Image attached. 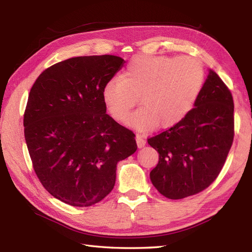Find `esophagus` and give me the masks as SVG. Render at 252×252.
I'll return each mask as SVG.
<instances>
[{
	"label": "esophagus",
	"instance_id": "esophagus-1",
	"mask_svg": "<svg viewBox=\"0 0 252 252\" xmlns=\"http://www.w3.org/2000/svg\"><path fill=\"white\" fill-rule=\"evenodd\" d=\"M136 143H137V146L140 148L145 146V144H146L145 137H144L142 134H136Z\"/></svg>",
	"mask_w": 252,
	"mask_h": 252
}]
</instances>
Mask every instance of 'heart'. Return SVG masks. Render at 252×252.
I'll return each mask as SVG.
<instances>
[{
    "mask_svg": "<svg viewBox=\"0 0 252 252\" xmlns=\"http://www.w3.org/2000/svg\"><path fill=\"white\" fill-rule=\"evenodd\" d=\"M205 80V68L197 58L138 55L127 63L122 77L105 83L101 94L107 110L118 122L127 123L138 97L142 107L130 125L167 129L194 108Z\"/></svg>",
    "mask_w": 252,
    "mask_h": 252,
    "instance_id": "heart-1",
    "label": "heart"
}]
</instances>
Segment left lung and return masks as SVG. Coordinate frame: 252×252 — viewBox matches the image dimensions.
Wrapping results in <instances>:
<instances>
[{"mask_svg":"<svg viewBox=\"0 0 252 252\" xmlns=\"http://www.w3.org/2000/svg\"><path fill=\"white\" fill-rule=\"evenodd\" d=\"M233 140V96L210 69L189 114L147 140L159 154V161L151 172L153 185L169 199L202 191L220 174Z\"/></svg>","mask_w":252,"mask_h":252,"instance_id":"1","label":"left lung"}]
</instances>
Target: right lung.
<instances>
[{"mask_svg":"<svg viewBox=\"0 0 252 252\" xmlns=\"http://www.w3.org/2000/svg\"><path fill=\"white\" fill-rule=\"evenodd\" d=\"M123 63L114 55L69 58L45 69L30 90L24 126L32 167L67 205L103 200L118 162L137 149L134 133L106 114L101 94Z\"/></svg>","mask_w":252,"mask_h":252,"instance_id":"obj_1","label":"right lung"}]
</instances>
